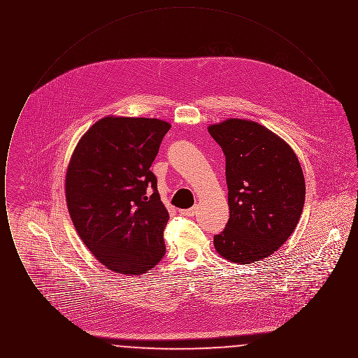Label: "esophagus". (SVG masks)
Here are the masks:
<instances>
[{
    "label": "esophagus",
    "instance_id": "34e87169",
    "mask_svg": "<svg viewBox=\"0 0 358 358\" xmlns=\"http://www.w3.org/2000/svg\"><path fill=\"white\" fill-rule=\"evenodd\" d=\"M180 213H181L182 216H194V215L197 213V206H192V208H189V209H181Z\"/></svg>",
    "mask_w": 358,
    "mask_h": 358
}]
</instances>
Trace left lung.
<instances>
[{
  "label": "left lung",
  "mask_w": 358,
  "mask_h": 358,
  "mask_svg": "<svg viewBox=\"0 0 358 358\" xmlns=\"http://www.w3.org/2000/svg\"><path fill=\"white\" fill-rule=\"evenodd\" d=\"M209 134L225 155L229 220L213 238L217 254L238 264L273 255L294 232L305 204V177L289 143L254 120L229 118Z\"/></svg>",
  "instance_id": "1"
}]
</instances>
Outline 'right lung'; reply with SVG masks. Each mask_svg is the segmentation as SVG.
<instances>
[{
  "label": "right lung",
  "mask_w": 358,
  "mask_h": 358,
  "mask_svg": "<svg viewBox=\"0 0 358 358\" xmlns=\"http://www.w3.org/2000/svg\"><path fill=\"white\" fill-rule=\"evenodd\" d=\"M169 129L171 123L155 118L104 117L71 155L66 176L71 220L91 254L114 273L142 275L165 254L169 213L150 166Z\"/></svg>",
  "instance_id": "obj_1"
}]
</instances>
